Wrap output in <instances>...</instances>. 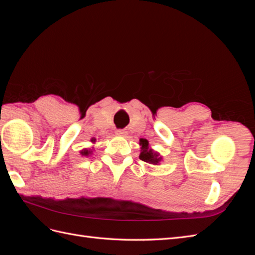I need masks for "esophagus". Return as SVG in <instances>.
<instances>
[{"mask_svg":"<svg viewBox=\"0 0 255 255\" xmlns=\"http://www.w3.org/2000/svg\"><path fill=\"white\" fill-rule=\"evenodd\" d=\"M116 134L119 135V136L126 137L128 135V130H126V129H117V130H116Z\"/></svg>","mask_w":255,"mask_h":255,"instance_id":"1","label":"esophagus"}]
</instances>
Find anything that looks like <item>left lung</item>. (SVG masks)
<instances>
[{
	"instance_id": "obj_1",
	"label": "left lung",
	"mask_w": 255,
	"mask_h": 255,
	"mask_svg": "<svg viewBox=\"0 0 255 255\" xmlns=\"http://www.w3.org/2000/svg\"><path fill=\"white\" fill-rule=\"evenodd\" d=\"M140 144V154H139V158L145 163L157 166L160 165V161L163 160V156L157 151H154L150 144L149 141L144 139V138H140L139 140Z\"/></svg>"
}]
</instances>
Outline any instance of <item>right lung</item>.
Masks as SVG:
<instances>
[{"instance_id": "1", "label": "right lung", "mask_w": 255, "mask_h": 255, "mask_svg": "<svg viewBox=\"0 0 255 255\" xmlns=\"http://www.w3.org/2000/svg\"><path fill=\"white\" fill-rule=\"evenodd\" d=\"M92 143H96V141H97V139L96 138L94 137V138H91V140H90ZM95 151V146L92 145V146H90V148H85V149H83V150H81L80 151V153H81V155L82 156H87V157H89V155H91L92 154V152Z\"/></svg>"}]
</instances>
